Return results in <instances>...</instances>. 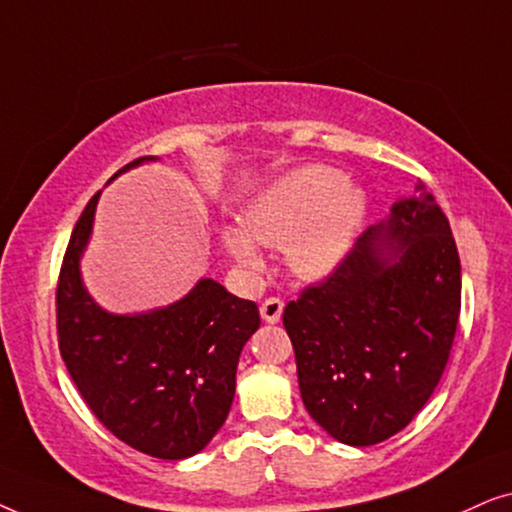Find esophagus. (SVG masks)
Returning <instances> with one entry per match:
<instances>
[{"label":"esophagus","instance_id":"esophagus-1","mask_svg":"<svg viewBox=\"0 0 512 512\" xmlns=\"http://www.w3.org/2000/svg\"><path fill=\"white\" fill-rule=\"evenodd\" d=\"M282 310H284V303L279 298H265L261 303V317L263 321H268V324H277L279 317H282Z\"/></svg>","mask_w":512,"mask_h":512}]
</instances>
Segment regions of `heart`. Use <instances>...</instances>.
Returning a JSON list of instances; mask_svg holds the SVG:
<instances>
[{
  "label": "heart",
  "mask_w": 512,
  "mask_h": 512,
  "mask_svg": "<svg viewBox=\"0 0 512 512\" xmlns=\"http://www.w3.org/2000/svg\"><path fill=\"white\" fill-rule=\"evenodd\" d=\"M363 195L345 184L340 172L312 165L277 179L244 209V230L228 226L223 242L237 261L261 263L256 242L291 247V263L300 275L321 277L347 254L363 216Z\"/></svg>",
  "instance_id": "obj_1"
}]
</instances>
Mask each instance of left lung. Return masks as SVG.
Segmentation results:
<instances>
[{
    "instance_id": "1",
    "label": "left lung",
    "mask_w": 512,
    "mask_h": 512,
    "mask_svg": "<svg viewBox=\"0 0 512 512\" xmlns=\"http://www.w3.org/2000/svg\"><path fill=\"white\" fill-rule=\"evenodd\" d=\"M459 310L457 242L419 181L415 198L396 202L387 223L356 237L331 275L284 307L314 422L354 447L405 429L443 377Z\"/></svg>"
}]
</instances>
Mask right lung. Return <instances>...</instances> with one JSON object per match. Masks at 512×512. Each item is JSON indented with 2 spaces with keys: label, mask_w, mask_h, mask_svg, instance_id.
<instances>
[{
  "label": "right lung",
  "mask_w": 512,
  "mask_h": 512,
  "mask_svg": "<svg viewBox=\"0 0 512 512\" xmlns=\"http://www.w3.org/2000/svg\"><path fill=\"white\" fill-rule=\"evenodd\" d=\"M151 160H132L118 174ZM95 193L69 237L55 291L60 356L93 415L125 445L158 459L200 452L226 422L235 370L261 326L254 300L202 279L163 310L118 317L81 284L79 258L97 207Z\"/></svg>",
  "instance_id": "1"
}]
</instances>
